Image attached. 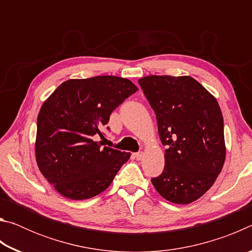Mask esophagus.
I'll use <instances>...</instances> for the list:
<instances>
[{
  "label": "esophagus",
  "instance_id": "1",
  "mask_svg": "<svg viewBox=\"0 0 252 252\" xmlns=\"http://www.w3.org/2000/svg\"><path fill=\"white\" fill-rule=\"evenodd\" d=\"M133 157L135 158L136 160H141L142 157H143V152H136V153H133Z\"/></svg>",
  "mask_w": 252,
  "mask_h": 252
}]
</instances>
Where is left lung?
Listing matches in <instances>:
<instances>
[{
    "label": "left lung",
    "mask_w": 252,
    "mask_h": 252,
    "mask_svg": "<svg viewBox=\"0 0 252 252\" xmlns=\"http://www.w3.org/2000/svg\"><path fill=\"white\" fill-rule=\"evenodd\" d=\"M157 117L164 169L152 178L170 202L188 204L210 189L225 159L223 118L216 97L191 76L150 75L139 80Z\"/></svg>",
    "instance_id": "left-lung-1"
}]
</instances>
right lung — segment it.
Returning a JSON list of instances; mask_svg holds the SVG:
<instances>
[{"instance_id": "right-lung-1", "label": "right lung", "mask_w": 252, "mask_h": 252, "mask_svg": "<svg viewBox=\"0 0 252 252\" xmlns=\"http://www.w3.org/2000/svg\"><path fill=\"white\" fill-rule=\"evenodd\" d=\"M138 91L130 80L113 75L71 79L59 85L41 106L35 140L41 173L63 197L84 200L108 188L129 160L94 141L126 97ZM109 129V127H108Z\"/></svg>"}]
</instances>
